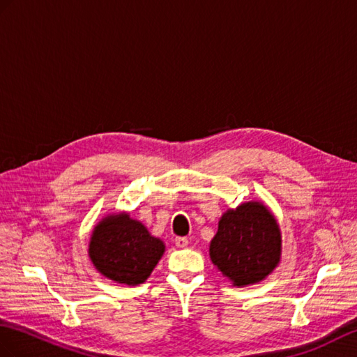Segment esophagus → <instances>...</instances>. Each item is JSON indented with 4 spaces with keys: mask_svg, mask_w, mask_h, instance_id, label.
I'll use <instances>...</instances> for the list:
<instances>
[{
    "mask_svg": "<svg viewBox=\"0 0 357 357\" xmlns=\"http://www.w3.org/2000/svg\"><path fill=\"white\" fill-rule=\"evenodd\" d=\"M176 245L178 247V248H183V247H186L188 245V242H189V239L188 238H185V236H178V238H176Z\"/></svg>",
    "mask_w": 357,
    "mask_h": 357,
    "instance_id": "34e87169",
    "label": "esophagus"
}]
</instances>
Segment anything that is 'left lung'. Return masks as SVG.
Wrapping results in <instances>:
<instances>
[{
  "instance_id": "left-lung-1",
  "label": "left lung",
  "mask_w": 357,
  "mask_h": 357,
  "mask_svg": "<svg viewBox=\"0 0 357 357\" xmlns=\"http://www.w3.org/2000/svg\"><path fill=\"white\" fill-rule=\"evenodd\" d=\"M280 247L273 213L260 203H245L221 216L211 242V259L225 279L245 286L273 271L280 260Z\"/></svg>"
}]
</instances>
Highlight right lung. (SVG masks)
I'll list each match as a JSON object with an SVG mask.
<instances>
[{
  "label": "right lung",
  "instance_id": "add662e5",
  "mask_svg": "<svg viewBox=\"0 0 357 357\" xmlns=\"http://www.w3.org/2000/svg\"><path fill=\"white\" fill-rule=\"evenodd\" d=\"M163 251V242L128 215L102 220L95 227L89 245L95 268L107 279L124 284L144 283Z\"/></svg>",
  "mask_w": 357,
  "mask_h": 357
}]
</instances>
